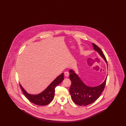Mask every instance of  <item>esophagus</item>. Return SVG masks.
<instances>
[{
  "mask_svg": "<svg viewBox=\"0 0 126 126\" xmlns=\"http://www.w3.org/2000/svg\"><path fill=\"white\" fill-rule=\"evenodd\" d=\"M64 75L66 77H68L69 75V74L68 73V72H65L64 73Z\"/></svg>",
  "mask_w": 126,
  "mask_h": 126,
  "instance_id": "obj_1",
  "label": "esophagus"
}]
</instances>
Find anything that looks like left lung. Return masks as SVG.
<instances>
[{
  "label": "left lung",
  "instance_id": "obj_1",
  "mask_svg": "<svg viewBox=\"0 0 126 126\" xmlns=\"http://www.w3.org/2000/svg\"><path fill=\"white\" fill-rule=\"evenodd\" d=\"M94 48L101 56L107 63L106 59L101 48L94 43ZM69 78L71 81L69 92L73 101L79 106H86L97 100L103 91L107 78L102 84L95 87H89L85 85L73 70H70Z\"/></svg>",
  "mask_w": 126,
  "mask_h": 126
}]
</instances>
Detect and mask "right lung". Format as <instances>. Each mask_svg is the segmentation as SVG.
I'll return each mask as SVG.
<instances>
[{
	"instance_id": "add662e5",
	"label": "right lung",
	"mask_w": 126,
	"mask_h": 126,
	"mask_svg": "<svg viewBox=\"0 0 126 126\" xmlns=\"http://www.w3.org/2000/svg\"><path fill=\"white\" fill-rule=\"evenodd\" d=\"M64 80V74L62 73L50 84L48 87L40 94L32 95L28 94L20 84V86L24 95L30 102L39 106H45L51 102L54 98L56 87Z\"/></svg>"
}]
</instances>
